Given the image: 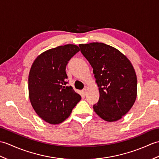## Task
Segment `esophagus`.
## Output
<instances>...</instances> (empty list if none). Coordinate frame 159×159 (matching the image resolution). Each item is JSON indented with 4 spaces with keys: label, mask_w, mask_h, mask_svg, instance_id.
I'll return each mask as SVG.
<instances>
[{
    "label": "esophagus",
    "mask_w": 159,
    "mask_h": 159,
    "mask_svg": "<svg viewBox=\"0 0 159 159\" xmlns=\"http://www.w3.org/2000/svg\"><path fill=\"white\" fill-rule=\"evenodd\" d=\"M83 92L84 94H85V95H86V93H87V89H86V88H84V89H83Z\"/></svg>",
    "instance_id": "obj_1"
}]
</instances>
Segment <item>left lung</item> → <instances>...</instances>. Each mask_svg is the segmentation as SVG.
Returning <instances> with one entry per match:
<instances>
[{"label":"left lung","instance_id":"left-lung-1","mask_svg":"<svg viewBox=\"0 0 159 159\" xmlns=\"http://www.w3.org/2000/svg\"><path fill=\"white\" fill-rule=\"evenodd\" d=\"M80 52L93 67L100 98L93 108L107 121L125 116L135 102L137 76L130 60L120 50L104 43L79 44Z\"/></svg>","mask_w":159,"mask_h":159}]
</instances>
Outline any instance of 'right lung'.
Listing matches in <instances>:
<instances>
[{"instance_id": "right-lung-1", "label": "right lung", "mask_w": 159, "mask_h": 159, "mask_svg": "<svg viewBox=\"0 0 159 159\" xmlns=\"http://www.w3.org/2000/svg\"><path fill=\"white\" fill-rule=\"evenodd\" d=\"M80 50L66 44L49 49L37 57L29 74V96L36 113L50 124H58L68 117L81 96L67 86L66 67Z\"/></svg>"}]
</instances>
